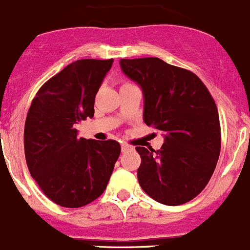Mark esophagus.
<instances>
[{
  "mask_svg": "<svg viewBox=\"0 0 250 250\" xmlns=\"http://www.w3.org/2000/svg\"><path fill=\"white\" fill-rule=\"evenodd\" d=\"M131 149V146L127 143H122V152H126V150Z\"/></svg>",
  "mask_w": 250,
  "mask_h": 250,
  "instance_id": "34e87169",
  "label": "esophagus"
}]
</instances>
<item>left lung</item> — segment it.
Segmentation results:
<instances>
[{
	"instance_id": "1",
	"label": "left lung",
	"mask_w": 250,
	"mask_h": 250,
	"mask_svg": "<svg viewBox=\"0 0 250 250\" xmlns=\"http://www.w3.org/2000/svg\"><path fill=\"white\" fill-rule=\"evenodd\" d=\"M142 88L143 122L164 132L162 148L136 147L143 191L165 206L192 201L208 185L221 148L219 113L201 79L159 58L120 59Z\"/></svg>"
}]
</instances>
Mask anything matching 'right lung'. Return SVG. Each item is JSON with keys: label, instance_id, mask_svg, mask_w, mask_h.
I'll use <instances>...</instances> for the list:
<instances>
[{"label": "right lung", "instance_id": "add662e5", "mask_svg": "<svg viewBox=\"0 0 250 250\" xmlns=\"http://www.w3.org/2000/svg\"><path fill=\"white\" fill-rule=\"evenodd\" d=\"M113 59H80L41 86L24 128L31 176L47 198L80 208L104 192L120 155L119 142L78 137L74 126L95 114V97Z\"/></svg>", "mask_w": 250, "mask_h": 250}]
</instances>
